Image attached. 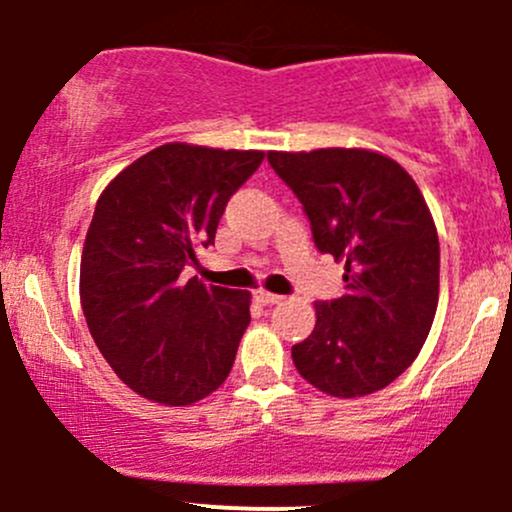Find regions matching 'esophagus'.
I'll list each match as a JSON object with an SVG mask.
<instances>
[{"mask_svg":"<svg viewBox=\"0 0 512 512\" xmlns=\"http://www.w3.org/2000/svg\"><path fill=\"white\" fill-rule=\"evenodd\" d=\"M255 299L260 304H267V307H270V304L282 302V294H272V292H265V289H260V292H255Z\"/></svg>","mask_w":512,"mask_h":512,"instance_id":"34e87169","label":"esophagus"}]
</instances>
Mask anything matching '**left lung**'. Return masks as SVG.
Listing matches in <instances>:
<instances>
[{
  "instance_id": "obj_1",
  "label": "left lung",
  "mask_w": 512,
  "mask_h": 512,
  "mask_svg": "<svg viewBox=\"0 0 512 512\" xmlns=\"http://www.w3.org/2000/svg\"><path fill=\"white\" fill-rule=\"evenodd\" d=\"M297 195L322 255L344 262V294L317 302L294 344L299 374L329 396L374 394L421 352L438 304V232L396 160L361 148L267 153Z\"/></svg>"
}]
</instances>
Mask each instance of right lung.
I'll use <instances>...</instances> for the list:
<instances>
[{
	"label": "right lung",
	"instance_id": "obj_1",
	"mask_svg": "<svg viewBox=\"0 0 512 512\" xmlns=\"http://www.w3.org/2000/svg\"><path fill=\"white\" fill-rule=\"evenodd\" d=\"M262 151L165 143L98 198L81 255V304L96 347L136 394L188 406L227 379L250 324V292L185 282L215 245L225 205Z\"/></svg>",
	"mask_w": 512,
	"mask_h": 512
}]
</instances>
